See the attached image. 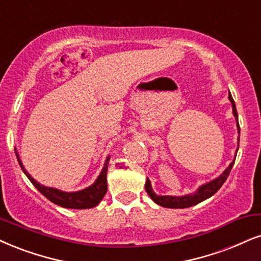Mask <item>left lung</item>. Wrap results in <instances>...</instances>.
Instances as JSON below:
<instances>
[{
    "mask_svg": "<svg viewBox=\"0 0 261 261\" xmlns=\"http://www.w3.org/2000/svg\"><path fill=\"white\" fill-rule=\"evenodd\" d=\"M229 100L231 101V105H232V114L234 116V118H236V125L240 134L239 115H237L236 105H234V101L232 96H231V93H229ZM237 144L240 145V137L237 138ZM237 151H239V147H237L236 150V155H237ZM236 155H234V159L232 162L230 163L229 167H227V168L225 169L219 176H218V178H215L213 180H211L209 182H205V184L201 185L195 192H192V194L184 195V196H159L157 194H155V191L152 190V186H151L150 179L147 178L146 184H145V190L147 195L150 196V198L152 199L155 203L161 205V207H166V208H189V207H192V205L201 203V202L204 201V199L212 197V196H213L215 192L221 188V185L226 181L227 176H229L231 169H232L234 160H236Z\"/></svg>",
    "mask_w": 261,
    "mask_h": 261,
    "instance_id": "1",
    "label": "left lung"
}]
</instances>
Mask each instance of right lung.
I'll list each match as a JSON object with an SVG mask.
<instances>
[{
    "instance_id": "1",
    "label": "right lung",
    "mask_w": 261,
    "mask_h": 261,
    "mask_svg": "<svg viewBox=\"0 0 261 261\" xmlns=\"http://www.w3.org/2000/svg\"><path fill=\"white\" fill-rule=\"evenodd\" d=\"M15 150V149H14ZM15 155H17L18 162L20 165V168L22 172L25 173V175L28 176L29 180L34 184L38 191L41 192L44 197L49 199L50 202L56 203L63 208H71V209H88L93 208L95 205L100 203V201L104 197L106 191H108V181H106V173H108V166L110 157L105 160L104 167H102L100 174L98 175V178L91 186L88 188L80 190V191H72V192H66L62 191V190H58L56 188H48L40 184L36 181L32 176L29 174V172L24 168L22 166L20 157L18 155V151L15 150Z\"/></svg>"
}]
</instances>
